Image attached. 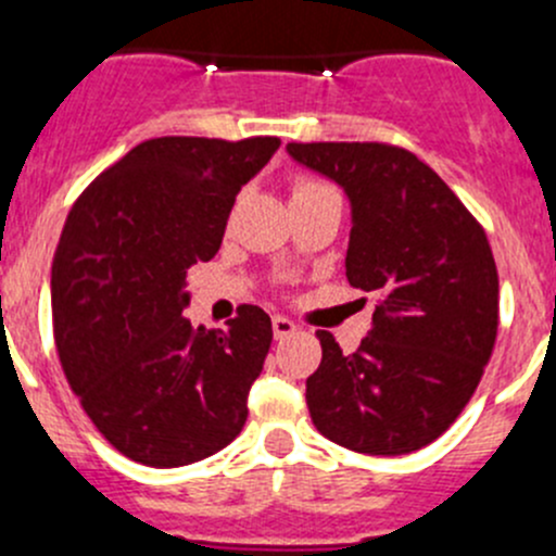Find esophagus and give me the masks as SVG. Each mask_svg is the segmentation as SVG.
I'll use <instances>...</instances> for the list:
<instances>
[{
	"label": "esophagus",
	"mask_w": 556,
	"mask_h": 556,
	"mask_svg": "<svg viewBox=\"0 0 556 556\" xmlns=\"http://www.w3.org/2000/svg\"><path fill=\"white\" fill-rule=\"evenodd\" d=\"M271 328H274V337L277 339H285V337H290V333H295V323L288 320V317H282V315L274 317Z\"/></svg>",
	"instance_id": "esophagus-1"
}]
</instances>
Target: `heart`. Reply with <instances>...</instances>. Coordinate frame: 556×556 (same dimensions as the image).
I'll return each mask as SVG.
<instances>
[{"mask_svg":"<svg viewBox=\"0 0 556 556\" xmlns=\"http://www.w3.org/2000/svg\"><path fill=\"white\" fill-rule=\"evenodd\" d=\"M326 192H333V190L328 185H323V181H317V179H306V176H299V179L293 181V203L309 201V198L326 195Z\"/></svg>","mask_w":556,"mask_h":556,"instance_id":"1","label":"heart"}]
</instances>
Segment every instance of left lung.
Listing matches in <instances>:
<instances>
[{"mask_svg": "<svg viewBox=\"0 0 556 556\" xmlns=\"http://www.w3.org/2000/svg\"><path fill=\"white\" fill-rule=\"evenodd\" d=\"M288 154L350 198L348 282L377 295L355 353L317 331L323 361L306 377L312 424L355 454H413L459 418L492 358V247L454 190L407 149L288 143Z\"/></svg>", "mask_w": 556, "mask_h": 556, "instance_id": "left-lung-1", "label": "left lung"}]
</instances>
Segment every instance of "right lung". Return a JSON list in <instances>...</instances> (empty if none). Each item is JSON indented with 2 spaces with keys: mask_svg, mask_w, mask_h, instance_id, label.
<instances>
[{
  "mask_svg": "<svg viewBox=\"0 0 556 556\" xmlns=\"http://www.w3.org/2000/svg\"><path fill=\"white\" fill-rule=\"evenodd\" d=\"M279 138H152L73 203L51 266L53 339L97 432L127 459L185 467L239 438L271 317L241 304L192 328L187 271L223 244L241 187Z\"/></svg>",
  "mask_w": 556,
  "mask_h": 556,
  "instance_id": "right-lung-1",
  "label": "right lung"
}]
</instances>
